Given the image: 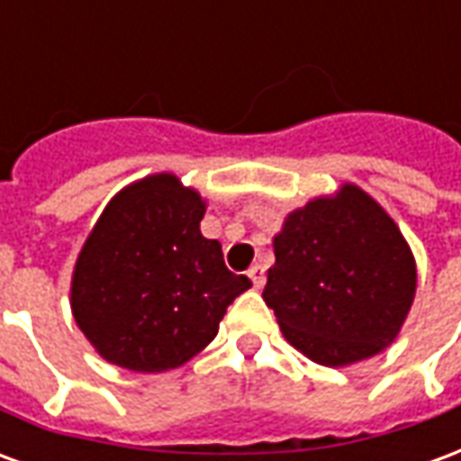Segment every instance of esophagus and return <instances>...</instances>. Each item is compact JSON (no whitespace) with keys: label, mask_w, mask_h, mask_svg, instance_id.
Masks as SVG:
<instances>
[{"label":"esophagus","mask_w":461,"mask_h":461,"mask_svg":"<svg viewBox=\"0 0 461 461\" xmlns=\"http://www.w3.org/2000/svg\"><path fill=\"white\" fill-rule=\"evenodd\" d=\"M264 271L267 269H264L261 264H254V267L249 269V279H251V284H254V289H261V286H264V281H267Z\"/></svg>","instance_id":"esophagus-1"}]
</instances>
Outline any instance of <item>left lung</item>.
I'll return each mask as SVG.
<instances>
[{
  "instance_id": "1",
  "label": "left lung",
  "mask_w": 461,
  "mask_h": 461,
  "mask_svg": "<svg viewBox=\"0 0 461 461\" xmlns=\"http://www.w3.org/2000/svg\"><path fill=\"white\" fill-rule=\"evenodd\" d=\"M274 254L264 301L313 363L350 366L395 340L415 299V257L367 192L343 185L294 210Z\"/></svg>"
}]
</instances>
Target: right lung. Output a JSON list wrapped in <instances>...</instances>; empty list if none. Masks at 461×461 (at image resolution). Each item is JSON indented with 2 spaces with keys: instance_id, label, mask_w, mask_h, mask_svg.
Here are the masks:
<instances>
[{
  "instance_id": "right-lung-1",
  "label": "right lung",
  "mask_w": 461,
  "mask_h": 461,
  "mask_svg": "<svg viewBox=\"0 0 461 461\" xmlns=\"http://www.w3.org/2000/svg\"><path fill=\"white\" fill-rule=\"evenodd\" d=\"M200 192L160 172L105 204L76 259L71 311L113 366L162 373L207 346L251 281L231 274L217 240L202 237Z\"/></svg>"
}]
</instances>
